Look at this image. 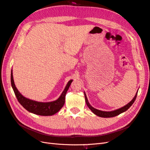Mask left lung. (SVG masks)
Listing matches in <instances>:
<instances>
[{
  "label": "left lung",
  "mask_w": 150,
  "mask_h": 150,
  "mask_svg": "<svg viewBox=\"0 0 150 150\" xmlns=\"http://www.w3.org/2000/svg\"><path fill=\"white\" fill-rule=\"evenodd\" d=\"M137 93H136V96H134V98H133L132 100L130 101L129 103H128L127 105L124 106V107H122L121 108H119L117 110H115L113 111V112H103V111H101V110H98L97 109H95L94 108L93 106H91V105L89 104V103L88 102L87 100V98L86 96V93H84V96H85V99H86V104L88 106V107L90 108V110L93 112L95 115H98V116L100 117H104V118H110V117H113L117 116V115H118L119 114H120L123 112H125L126 110H127L130 106L132 105V104L134 103V102L135 101L136 97H137Z\"/></svg>",
  "instance_id": "obj_1"
}]
</instances>
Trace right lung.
<instances>
[{
	"mask_svg": "<svg viewBox=\"0 0 150 150\" xmlns=\"http://www.w3.org/2000/svg\"><path fill=\"white\" fill-rule=\"evenodd\" d=\"M11 82L18 101L26 110L36 115H42V116H50L59 112L63 106L65 102V96L71 85L72 80L68 82L64 90L57 100L48 103H41L30 100L22 96L15 86L12 71H11Z\"/></svg>",
	"mask_w": 150,
	"mask_h": 150,
	"instance_id": "1",
	"label": "right lung"
}]
</instances>
